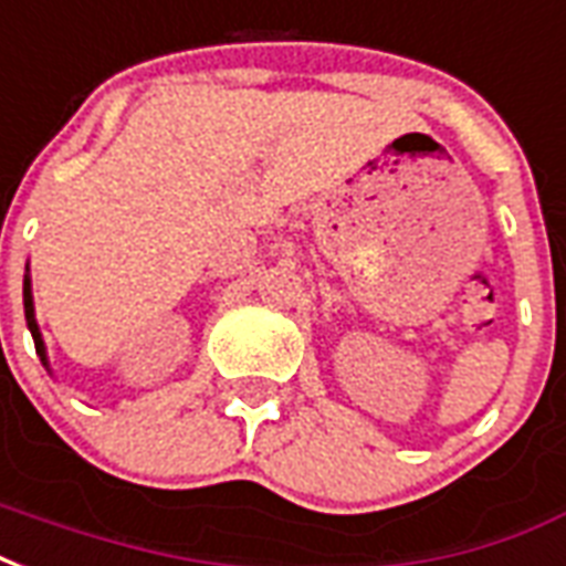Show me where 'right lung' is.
<instances>
[{
  "instance_id": "right-lung-1",
  "label": "right lung",
  "mask_w": 566,
  "mask_h": 566,
  "mask_svg": "<svg viewBox=\"0 0 566 566\" xmlns=\"http://www.w3.org/2000/svg\"><path fill=\"white\" fill-rule=\"evenodd\" d=\"M23 308H27V326L32 338H35V350L44 368L50 371V359H48V347H44V338H41V329H38L35 321V300H32V275H29V263H27V275H23Z\"/></svg>"
}]
</instances>
